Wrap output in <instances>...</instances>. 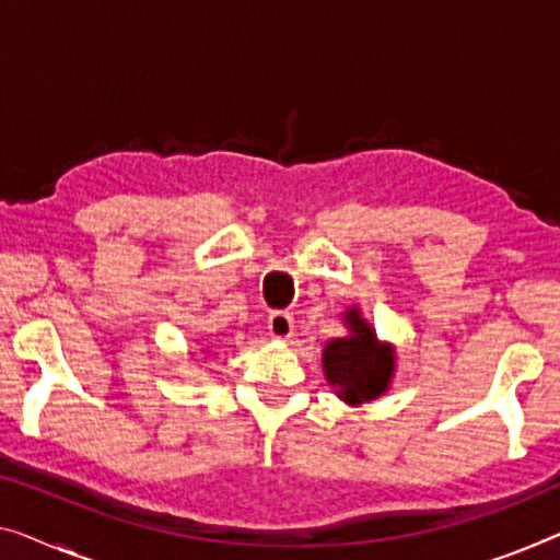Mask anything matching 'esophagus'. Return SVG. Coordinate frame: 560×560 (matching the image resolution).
<instances>
[{"instance_id":"obj_1","label":"esophagus","mask_w":560,"mask_h":560,"mask_svg":"<svg viewBox=\"0 0 560 560\" xmlns=\"http://www.w3.org/2000/svg\"><path fill=\"white\" fill-rule=\"evenodd\" d=\"M269 334L273 339H289L294 334V316L287 312H273L269 316Z\"/></svg>"}]
</instances>
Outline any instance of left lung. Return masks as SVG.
<instances>
[{"label":"left lung","instance_id":"8db88e82","mask_svg":"<svg viewBox=\"0 0 560 560\" xmlns=\"http://www.w3.org/2000/svg\"><path fill=\"white\" fill-rule=\"evenodd\" d=\"M347 334L329 339L322 349V370L327 385L341 402L360 407L372 402L392 387L397 370V349L382 341L360 306H349L341 314Z\"/></svg>","mask_w":560,"mask_h":560}]
</instances>
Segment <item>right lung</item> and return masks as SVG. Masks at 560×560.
<instances>
[{
	"mask_svg": "<svg viewBox=\"0 0 560 560\" xmlns=\"http://www.w3.org/2000/svg\"><path fill=\"white\" fill-rule=\"evenodd\" d=\"M200 352H206V354H208V352H211V347H206V349H200Z\"/></svg>",
	"mask_w": 560,
	"mask_h": 560,
	"instance_id": "1",
	"label": "right lung"
}]
</instances>
